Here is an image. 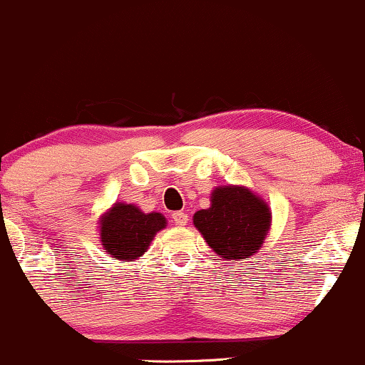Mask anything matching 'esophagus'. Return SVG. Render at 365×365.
<instances>
[{
    "label": "esophagus",
    "instance_id": "esophagus-1",
    "mask_svg": "<svg viewBox=\"0 0 365 365\" xmlns=\"http://www.w3.org/2000/svg\"><path fill=\"white\" fill-rule=\"evenodd\" d=\"M173 220L175 225H186L187 220H190V217H187L186 212H174L173 213Z\"/></svg>",
    "mask_w": 365,
    "mask_h": 365
}]
</instances>
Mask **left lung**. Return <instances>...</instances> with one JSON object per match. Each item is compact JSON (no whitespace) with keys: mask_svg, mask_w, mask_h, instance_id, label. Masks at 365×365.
Here are the masks:
<instances>
[{"mask_svg":"<svg viewBox=\"0 0 365 365\" xmlns=\"http://www.w3.org/2000/svg\"><path fill=\"white\" fill-rule=\"evenodd\" d=\"M192 224L215 255L227 261H242L263 246L272 227V210L250 187L217 186L210 196V208L196 212Z\"/></svg>","mask_w":365,"mask_h":365,"instance_id":"1","label":"left lung"}]
</instances>
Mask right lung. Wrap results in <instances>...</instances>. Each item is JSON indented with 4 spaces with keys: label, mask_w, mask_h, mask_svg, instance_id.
I'll return each mask as SVG.
<instances>
[{
    "label": "right lung",
    "mask_w": 365,
    "mask_h": 365,
    "mask_svg": "<svg viewBox=\"0 0 365 365\" xmlns=\"http://www.w3.org/2000/svg\"><path fill=\"white\" fill-rule=\"evenodd\" d=\"M97 224L102 250L110 258L135 261L147 252L157 232L165 229L167 218L160 212L145 213L136 205L115 201Z\"/></svg>",
    "instance_id": "right-lung-1"
}]
</instances>
